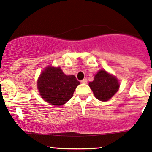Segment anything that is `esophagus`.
<instances>
[{
  "instance_id": "1",
  "label": "esophagus",
  "mask_w": 152,
  "mask_h": 152,
  "mask_svg": "<svg viewBox=\"0 0 152 152\" xmlns=\"http://www.w3.org/2000/svg\"><path fill=\"white\" fill-rule=\"evenodd\" d=\"M87 79L86 78H84V79H83V80H81V83H87Z\"/></svg>"
}]
</instances>
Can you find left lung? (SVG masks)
I'll return each mask as SVG.
<instances>
[{"instance_id":"1","label":"left lung","mask_w":152,"mask_h":152,"mask_svg":"<svg viewBox=\"0 0 152 152\" xmlns=\"http://www.w3.org/2000/svg\"><path fill=\"white\" fill-rule=\"evenodd\" d=\"M95 97L102 102L109 100L119 88L118 79L104 70L95 75L94 81L88 83Z\"/></svg>"}]
</instances>
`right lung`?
I'll return each mask as SVG.
<instances>
[{"label":"right lung","instance_id":"right-lung-1","mask_svg":"<svg viewBox=\"0 0 152 152\" xmlns=\"http://www.w3.org/2000/svg\"><path fill=\"white\" fill-rule=\"evenodd\" d=\"M79 83L75 76H66L60 67L48 66L40 75L37 87L43 100L52 105L61 106L72 98Z\"/></svg>","mask_w":152,"mask_h":152}]
</instances>
